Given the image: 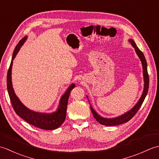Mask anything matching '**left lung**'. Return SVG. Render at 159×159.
<instances>
[{
	"mask_svg": "<svg viewBox=\"0 0 159 159\" xmlns=\"http://www.w3.org/2000/svg\"><path fill=\"white\" fill-rule=\"evenodd\" d=\"M128 42L131 43V45L133 46V47L134 48V50H135L137 55L138 57H139V58L140 59L141 61V64H142L143 81H144L143 91V93H142V94H141V96L139 98V101H138L135 105L130 110L127 111L126 113L122 114L121 116H117V117H113V118H106V117H103L102 116H100V115L97 113L96 111L93 109L92 105L90 104V109H91V111H92V113L93 114L94 118L98 122H99L100 124L104 125V126H117V125H120L121 124L126 123V122H127V121H129L131 118H133L134 117V115L137 113L138 110L139 109V108L141 107V104H142V103L143 102L145 98H146L147 93H148V88H149V76H148V74L147 62H146V58H145L143 52H141V50L139 49V48L137 46L136 43L134 42L133 39H128ZM87 99H88V97L87 96ZM88 101H89V100H88Z\"/></svg>",
	"mask_w": 159,
	"mask_h": 159,
	"instance_id": "8db88e82",
	"label": "left lung"
}]
</instances>
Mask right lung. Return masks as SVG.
<instances>
[{
	"label": "right lung",
	"instance_id": "1",
	"mask_svg": "<svg viewBox=\"0 0 159 159\" xmlns=\"http://www.w3.org/2000/svg\"><path fill=\"white\" fill-rule=\"evenodd\" d=\"M27 39V37L25 36L23 38L19 43L17 44L13 51L11 64L7 76V91L10 98V100L12 104V107L14 109L16 114L23 119L26 122L41 128L43 130H55L59 128L65 121L66 117V110L67 107V102L70 96V92L75 87V84L72 83L69 86L68 88L66 91L65 93L61 97L59 100V104L57 111L51 113H38L35 111H31L28 109L22 103L21 101L16 95L14 90L13 88L12 81H11V70L13 61L15 59L17 54L24 44V43Z\"/></svg>",
	"mask_w": 159,
	"mask_h": 159
}]
</instances>
